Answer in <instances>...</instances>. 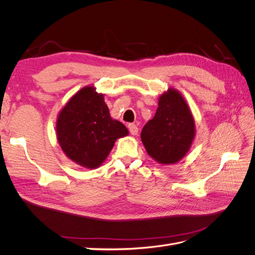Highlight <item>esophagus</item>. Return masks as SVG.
Returning a JSON list of instances; mask_svg holds the SVG:
<instances>
[{
    "instance_id": "obj_1",
    "label": "esophagus",
    "mask_w": 255,
    "mask_h": 255,
    "mask_svg": "<svg viewBox=\"0 0 255 255\" xmlns=\"http://www.w3.org/2000/svg\"><path fill=\"white\" fill-rule=\"evenodd\" d=\"M128 129H129V133L132 135H137L138 134V127L136 125H128Z\"/></svg>"
}]
</instances>
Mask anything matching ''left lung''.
Instances as JSON below:
<instances>
[{"mask_svg":"<svg viewBox=\"0 0 255 255\" xmlns=\"http://www.w3.org/2000/svg\"><path fill=\"white\" fill-rule=\"evenodd\" d=\"M195 133V120L188 104L179 91L170 88L159 97L155 116L145 123L140 137L154 160L169 165L186 155Z\"/></svg>","mask_w":255,"mask_h":255,"instance_id":"1","label":"left lung"}]
</instances>
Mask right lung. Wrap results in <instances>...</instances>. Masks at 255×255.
<instances>
[{
	"instance_id": "right-lung-1",
	"label": "right lung",
	"mask_w": 255,
	"mask_h": 255,
	"mask_svg": "<svg viewBox=\"0 0 255 255\" xmlns=\"http://www.w3.org/2000/svg\"><path fill=\"white\" fill-rule=\"evenodd\" d=\"M128 134L111 117L104 95L87 86L69 100L56 122V136L66 155L78 165L96 169L109 156L115 141Z\"/></svg>"
}]
</instances>
